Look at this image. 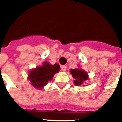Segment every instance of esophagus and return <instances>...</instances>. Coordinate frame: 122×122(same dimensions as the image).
Returning a JSON list of instances; mask_svg holds the SVG:
<instances>
[{
	"instance_id": "obj_1",
	"label": "esophagus",
	"mask_w": 122,
	"mask_h": 122,
	"mask_svg": "<svg viewBox=\"0 0 122 122\" xmlns=\"http://www.w3.org/2000/svg\"><path fill=\"white\" fill-rule=\"evenodd\" d=\"M61 69L63 71H66L67 68H66V66H65V65H63V66H61Z\"/></svg>"
}]
</instances>
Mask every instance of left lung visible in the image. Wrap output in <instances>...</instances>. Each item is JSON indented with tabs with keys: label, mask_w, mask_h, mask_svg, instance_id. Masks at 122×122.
I'll use <instances>...</instances> for the list:
<instances>
[{
	"label": "left lung",
	"mask_w": 122,
	"mask_h": 122,
	"mask_svg": "<svg viewBox=\"0 0 122 122\" xmlns=\"http://www.w3.org/2000/svg\"><path fill=\"white\" fill-rule=\"evenodd\" d=\"M71 74L74 78V84L76 86L83 84L85 81L87 80V73L81 69H71Z\"/></svg>",
	"instance_id": "1"
}]
</instances>
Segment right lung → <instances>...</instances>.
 Segmentation results:
<instances>
[{"mask_svg": "<svg viewBox=\"0 0 122 122\" xmlns=\"http://www.w3.org/2000/svg\"><path fill=\"white\" fill-rule=\"evenodd\" d=\"M60 70V66L56 63L51 65L48 62H44L42 66H38L36 69L29 72V79L31 84L36 88L41 89L48 81H51L54 74Z\"/></svg>", "mask_w": 122, "mask_h": 122, "instance_id": "obj_1", "label": "right lung"}]
</instances>
